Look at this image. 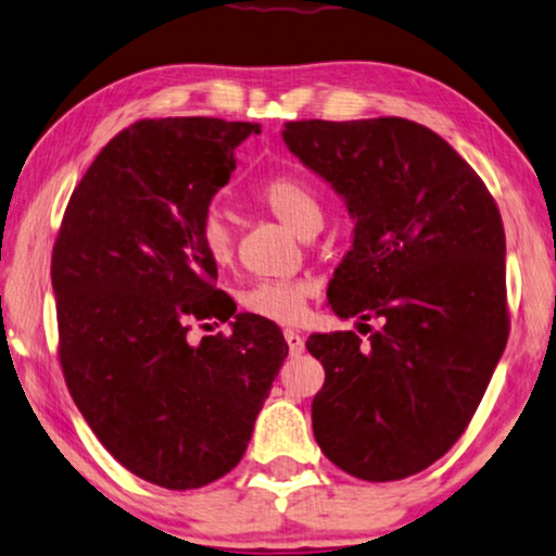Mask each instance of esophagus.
I'll list each match as a JSON object with an SVG mask.
<instances>
[{
    "label": "esophagus",
    "instance_id": "obj_1",
    "mask_svg": "<svg viewBox=\"0 0 556 556\" xmlns=\"http://www.w3.org/2000/svg\"><path fill=\"white\" fill-rule=\"evenodd\" d=\"M283 336H286V343H288V349H291L293 356H298V353H303L305 343H303L301 333H298V331H291V328H288V331H286Z\"/></svg>",
    "mask_w": 556,
    "mask_h": 556
}]
</instances>
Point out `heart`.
Returning a JSON list of instances; mask_svg holds the SVG:
<instances>
[{"mask_svg": "<svg viewBox=\"0 0 556 556\" xmlns=\"http://www.w3.org/2000/svg\"><path fill=\"white\" fill-rule=\"evenodd\" d=\"M253 200L273 218H278L298 236L308 238L324 223L318 192L308 180L293 173H276L253 190ZM200 245L215 265H230L236 255V238L228 220L218 211H207L198 225ZM311 283L305 280H258L240 293V308L270 324L291 326L303 318L311 298Z\"/></svg>", "mask_w": 556, "mask_h": 556, "instance_id": "heart-1", "label": "heart"}]
</instances>
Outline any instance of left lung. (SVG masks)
<instances>
[{
    "label": "left lung",
    "mask_w": 556,
    "mask_h": 556,
    "mask_svg": "<svg viewBox=\"0 0 556 556\" xmlns=\"http://www.w3.org/2000/svg\"><path fill=\"white\" fill-rule=\"evenodd\" d=\"M283 140L356 220L328 303L371 333L305 341L326 371L313 433L351 477L406 479L456 444L504 353L502 215L473 167L412 119H295Z\"/></svg>",
    "instance_id": "1"
}]
</instances>
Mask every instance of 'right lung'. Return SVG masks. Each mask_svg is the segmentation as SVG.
I'll use <instances>...</instances> for the list:
<instances>
[{
	"label": "right lung",
	"mask_w": 556,
	"mask_h": 556,
	"mask_svg": "<svg viewBox=\"0 0 556 556\" xmlns=\"http://www.w3.org/2000/svg\"><path fill=\"white\" fill-rule=\"evenodd\" d=\"M253 123L138 119L94 157L52 248L64 383L100 444L150 484L200 489L243 458L288 356L251 313L190 344L236 308L198 238Z\"/></svg>",
	"instance_id": "1"
}]
</instances>
